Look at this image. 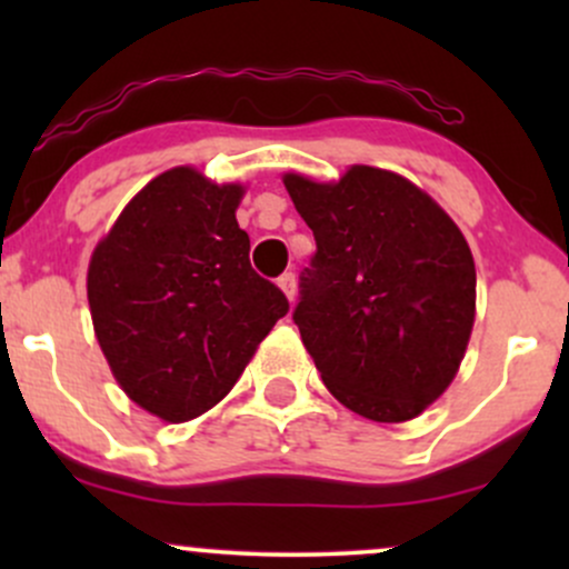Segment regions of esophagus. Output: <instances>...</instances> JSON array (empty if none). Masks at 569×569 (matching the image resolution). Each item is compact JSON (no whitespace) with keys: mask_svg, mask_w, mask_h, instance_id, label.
Listing matches in <instances>:
<instances>
[{"mask_svg":"<svg viewBox=\"0 0 569 569\" xmlns=\"http://www.w3.org/2000/svg\"><path fill=\"white\" fill-rule=\"evenodd\" d=\"M278 286H280V291L286 293V299H289V302L297 299V278H293V272H286V276H280Z\"/></svg>","mask_w":569,"mask_h":569,"instance_id":"1","label":"esophagus"}]
</instances>
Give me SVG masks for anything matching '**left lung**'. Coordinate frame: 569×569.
Listing matches in <instances>:
<instances>
[{"instance_id": "obj_1", "label": "left lung", "mask_w": 569, "mask_h": 569, "mask_svg": "<svg viewBox=\"0 0 569 569\" xmlns=\"http://www.w3.org/2000/svg\"><path fill=\"white\" fill-rule=\"evenodd\" d=\"M316 257L293 310L305 350L342 407L407 422L439 401L476 321L466 234L426 189L385 168L337 181L283 173Z\"/></svg>"}]
</instances>
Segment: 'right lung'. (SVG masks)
<instances>
[{
	"mask_svg": "<svg viewBox=\"0 0 569 569\" xmlns=\"http://www.w3.org/2000/svg\"><path fill=\"white\" fill-rule=\"evenodd\" d=\"M246 184L192 166L154 176L98 240L88 264L93 331L117 385L162 422L206 415L289 312L248 262L234 211Z\"/></svg>",
	"mask_w": 569,
	"mask_h": 569,
	"instance_id": "right-lung-1",
	"label": "right lung"
}]
</instances>
